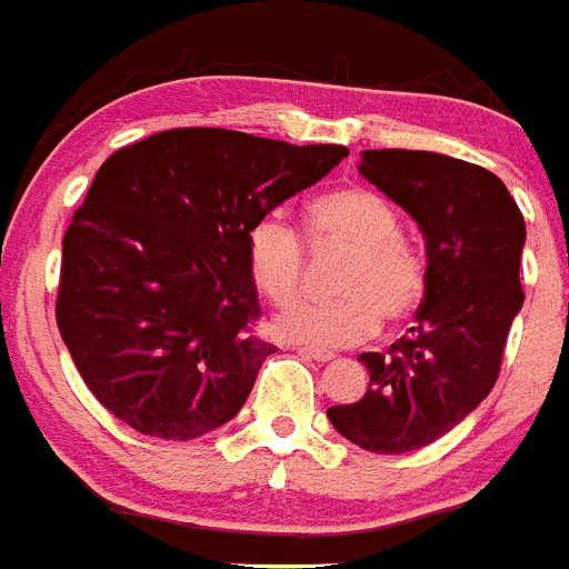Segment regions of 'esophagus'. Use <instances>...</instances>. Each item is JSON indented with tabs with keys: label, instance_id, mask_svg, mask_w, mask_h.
Here are the masks:
<instances>
[{
	"label": "esophagus",
	"instance_id": "esophagus-1",
	"mask_svg": "<svg viewBox=\"0 0 569 569\" xmlns=\"http://www.w3.org/2000/svg\"><path fill=\"white\" fill-rule=\"evenodd\" d=\"M301 356H308V359H316V361H330L336 359L333 350H321V347H299Z\"/></svg>",
	"mask_w": 569,
	"mask_h": 569
}]
</instances>
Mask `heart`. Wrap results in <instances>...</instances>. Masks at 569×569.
Returning a JSON list of instances; mask_svg holds the SVG:
<instances>
[{"label":"heart","instance_id":"heart-1","mask_svg":"<svg viewBox=\"0 0 569 569\" xmlns=\"http://www.w3.org/2000/svg\"><path fill=\"white\" fill-rule=\"evenodd\" d=\"M313 244H341L350 256L336 276V299H305L276 319V333L316 347H347L373 336L387 321L413 313L425 293L419 256L399 239V219L385 196L339 188L308 204ZM248 268L256 290L273 305L296 299L305 248L293 228L264 216L248 233Z\"/></svg>","mask_w":569,"mask_h":569}]
</instances>
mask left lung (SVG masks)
<instances>
[{
    "mask_svg": "<svg viewBox=\"0 0 569 569\" xmlns=\"http://www.w3.org/2000/svg\"><path fill=\"white\" fill-rule=\"evenodd\" d=\"M359 173L425 236V301L407 339L361 353L370 385L330 425L370 453L433 445L487 399L525 305L527 228L499 176L427 150H365Z\"/></svg>",
    "mask_w": 569,
    "mask_h": 569,
    "instance_id": "1",
    "label": "left lung"
}]
</instances>
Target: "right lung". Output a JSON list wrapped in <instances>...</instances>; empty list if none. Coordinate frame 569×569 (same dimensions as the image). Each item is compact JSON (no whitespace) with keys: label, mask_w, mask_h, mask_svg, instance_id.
Here are the masks:
<instances>
[{"label":"right lung","mask_w":569,"mask_h":569,"mask_svg":"<svg viewBox=\"0 0 569 569\" xmlns=\"http://www.w3.org/2000/svg\"><path fill=\"white\" fill-rule=\"evenodd\" d=\"M347 153L176 128L104 159L64 233L57 325L116 419L188 441L239 413L273 353L250 330V228Z\"/></svg>","instance_id":"1"}]
</instances>
